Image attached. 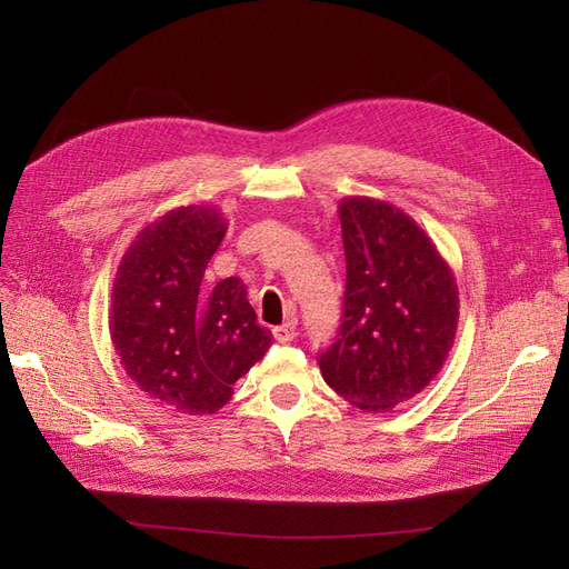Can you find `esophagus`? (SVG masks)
Instances as JSON below:
<instances>
[{
    "mask_svg": "<svg viewBox=\"0 0 569 569\" xmlns=\"http://www.w3.org/2000/svg\"><path fill=\"white\" fill-rule=\"evenodd\" d=\"M272 337H274V341H280V343H287V341L295 339L297 337V320H287L284 325L272 327Z\"/></svg>",
    "mask_w": 569,
    "mask_h": 569,
    "instance_id": "34e87169",
    "label": "esophagus"
}]
</instances>
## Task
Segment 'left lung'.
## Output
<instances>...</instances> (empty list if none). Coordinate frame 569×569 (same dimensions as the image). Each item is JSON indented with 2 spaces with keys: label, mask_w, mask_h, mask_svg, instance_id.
Masks as SVG:
<instances>
[{
  "label": "left lung",
  "mask_w": 569,
  "mask_h": 569,
  "mask_svg": "<svg viewBox=\"0 0 569 569\" xmlns=\"http://www.w3.org/2000/svg\"><path fill=\"white\" fill-rule=\"evenodd\" d=\"M347 291L339 337L320 356L325 382L360 410L418 396L443 368L458 330V284L425 230L393 203L339 201Z\"/></svg>",
  "instance_id": "left-lung-1"
}]
</instances>
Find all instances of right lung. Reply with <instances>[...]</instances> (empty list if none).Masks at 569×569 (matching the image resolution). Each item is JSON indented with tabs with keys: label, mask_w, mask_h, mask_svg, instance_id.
<instances>
[{
	"label": "right lung",
	"mask_w": 569,
	"mask_h": 569,
	"mask_svg": "<svg viewBox=\"0 0 569 569\" xmlns=\"http://www.w3.org/2000/svg\"><path fill=\"white\" fill-rule=\"evenodd\" d=\"M226 232L213 206H180L132 239L113 280L109 330L120 366L151 399L187 416L226 406L272 343L242 280L203 282Z\"/></svg>",
	"instance_id": "right-lung-1"
}]
</instances>
